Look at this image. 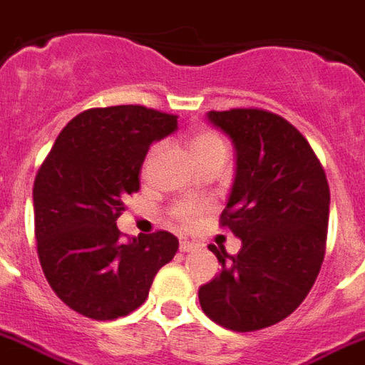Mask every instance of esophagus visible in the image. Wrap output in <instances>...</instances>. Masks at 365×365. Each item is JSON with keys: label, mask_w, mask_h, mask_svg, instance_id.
Here are the masks:
<instances>
[{"label": "esophagus", "mask_w": 365, "mask_h": 365, "mask_svg": "<svg viewBox=\"0 0 365 365\" xmlns=\"http://www.w3.org/2000/svg\"><path fill=\"white\" fill-rule=\"evenodd\" d=\"M195 249H197V245L195 243H189V241H182V243H180V250H182V252H193Z\"/></svg>", "instance_id": "esophagus-1"}]
</instances>
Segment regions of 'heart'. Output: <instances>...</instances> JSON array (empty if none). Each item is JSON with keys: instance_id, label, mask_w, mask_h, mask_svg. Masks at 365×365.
Returning <instances> with one entry per match:
<instances>
[{"instance_id": "b5f03b06", "label": "heart", "mask_w": 365, "mask_h": 365, "mask_svg": "<svg viewBox=\"0 0 365 365\" xmlns=\"http://www.w3.org/2000/svg\"><path fill=\"white\" fill-rule=\"evenodd\" d=\"M189 151L193 155L195 163L201 160L205 157H210V155H216V153H227V143L224 135L216 130H210V128H197L191 132L187 139ZM158 153V145H153L151 151L147 153L145 158V170L151 166V163L155 160ZM202 214L201 205H195V202H180L172 210V218L176 220L178 224L183 227V230H189L193 227L197 222H199V216Z\"/></svg>"}]
</instances>
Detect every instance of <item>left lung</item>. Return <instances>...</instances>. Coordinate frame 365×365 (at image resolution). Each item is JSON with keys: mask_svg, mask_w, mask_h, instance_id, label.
I'll list each match as a JSON object with an SVG mask.
<instances>
[{"mask_svg": "<svg viewBox=\"0 0 365 365\" xmlns=\"http://www.w3.org/2000/svg\"><path fill=\"white\" fill-rule=\"evenodd\" d=\"M235 147V180L220 226L241 239L235 257L210 245L220 274L199 289L202 312L247 333L293 314L319 274L327 241L329 183L306 138L257 107L210 110Z\"/></svg>", "mask_w": 365, "mask_h": 365, "instance_id": "left-lung-1", "label": "left lung"}]
</instances>
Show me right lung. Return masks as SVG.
Returning a JSON list of instances; mask_svg holds the SVG:
<instances>
[{"label":"right lung","instance_id":"add662e5","mask_svg":"<svg viewBox=\"0 0 365 365\" xmlns=\"http://www.w3.org/2000/svg\"><path fill=\"white\" fill-rule=\"evenodd\" d=\"M178 116L143 105L96 107L55 139L34 180L38 257L55 294L86 318L116 319L145 302L153 277L178 252L168 232L122 243L116 220L139 189L149 145Z\"/></svg>","mask_w":365,"mask_h":365}]
</instances>
